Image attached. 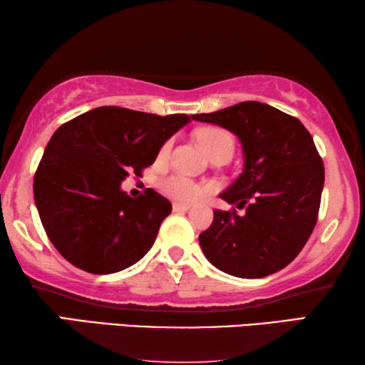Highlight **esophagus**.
<instances>
[{
	"mask_svg": "<svg viewBox=\"0 0 365 365\" xmlns=\"http://www.w3.org/2000/svg\"><path fill=\"white\" fill-rule=\"evenodd\" d=\"M172 207H173V211H175V212H182V211L192 210V205H188V203H178V201H175V203L172 205Z\"/></svg>",
	"mask_w": 365,
	"mask_h": 365,
	"instance_id": "esophagus-1",
	"label": "esophagus"
}]
</instances>
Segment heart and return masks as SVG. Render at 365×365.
<instances>
[{"mask_svg":"<svg viewBox=\"0 0 365 365\" xmlns=\"http://www.w3.org/2000/svg\"><path fill=\"white\" fill-rule=\"evenodd\" d=\"M198 141L210 158L212 154L221 153V151H227L230 154L234 151V138L229 131H225L222 128L201 130L198 133ZM170 148H172L170 141L162 144L159 151V159H165L167 155L170 154ZM159 188L167 196H170V198L187 201V203L188 201L198 200L200 196H203L206 193V188L201 187L200 183L193 182L192 178L188 177L175 175V173H173V175H167L164 178H160Z\"/></svg>","mask_w":365,"mask_h":365,"instance_id":"1","label":"heart"}]
</instances>
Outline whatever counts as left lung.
<instances>
[{"label":"left lung","instance_id":"1","mask_svg":"<svg viewBox=\"0 0 365 365\" xmlns=\"http://www.w3.org/2000/svg\"><path fill=\"white\" fill-rule=\"evenodd\" d=\"M192 118L232 131L244 151V172L219 196L245 214L214 211L200 234L207 262L247 279L282 269L307 244L320 210L325 169L312 135L296 117L255 101Z\"/></svg>","mask_w":365,"mask_h":365}]
</instances>
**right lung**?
Listing matches in <instances>:
<instances>
[{"instance_id":"1","label":"right lung","mask_w":365,"mask_h":365,"mask_svg":"<svg viewBox=\"0 0 365 365\" xmlns=\"http://www.w3.org/2000/svg\"><path fill=\"white\" fill-rule=\"evenodd\" d=\"M187 123L185 113L99 107L53 133L34 177V200L63 258L88 273L110 274L151 250L170 201L153 188L131 198L120 185L130 173L141 177Z\"/></svg>"}]
</instances>
